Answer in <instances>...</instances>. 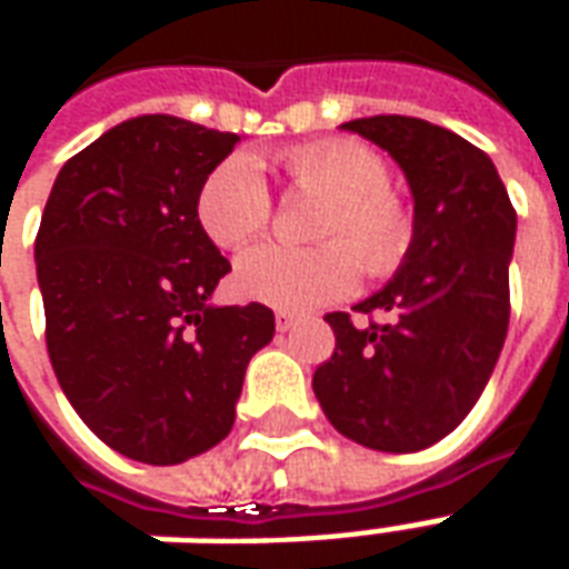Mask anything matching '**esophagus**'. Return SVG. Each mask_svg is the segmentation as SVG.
Masks as SVG:
<instances>
[{"label":"esophagus","mask_w":569,"mask_h":569,"mask_svg":"<svg viewBox=\"0 0 569 569\" xmlns=\"http://www.w3.org/2000/svg\"><path fill=\"white\" fill-rule=\"evenodd\" d=\"M273 326H277V332H289V329H296L298 326V317H292V313H277Z\"/></svg>","instance_id":"1"}]
</instances>
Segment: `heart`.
<instances>
[{"mask_svg":"<svg viewBox=\"0 0 569 569\" xmlns=\"http://www.w3.org/2000/svg\"><path fill=\"white\" fill-rule=\"evenodd\" d=\"M292 191L326 200L310 237L320 247H256L237 259L234 286L249 301L301 310L345 298L362 271L383 280L399 271L411 249V212L396 194L390 167L366 142L317 140L280 158ZM198 222L216 247L240 249L268 231L273 200L261 167L247 154L216 163L200 182Z\"/></svg>","mask_w":569,"mask_h":569,"instance_id":"b5f03b06","label":"heart"}]
</instances>
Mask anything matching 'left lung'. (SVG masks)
Instances as JSON below:
<instances>
[{"mask_svg": "<svg viewBox=\"0 0 569 569\" xmlns=\"http://www.w3.org/2000/svg\"><path fill=\"white\" fill-rule=\"evenodd\" d=\"M390 151L415 198V237L381 292L359 301L369 322L326 313L335 353L313 371L332 427L371 451H423L472 411L509 329L515 207L472 142L423 118L341 124ZM378 312L381 321H371Z\"/></svg>", "mask_w": 569, "mask_h": 569, "instance_id": "1", "label": "left lung"}]
</instances>
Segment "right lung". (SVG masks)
<instances>
[{
    "mask_svg": "<svg viewBox=\"0 0 569 569\" xmlns=\"http://www.w3.org/2000/svg\"><path fill=\"white\" fill-rule=\"evenodd\" d=\"M237 142L186 118H130L69 158L44 203L36 273L57 381L97 439L140 463L219 445L273 338L259 301L210 305L231 264L194 200Z\"/></svg>",
    "mask_w": 569,
    "mask_h": 569,
    "instance_id": "add662e5",
    "label": "right lung"
}]
</instances>
